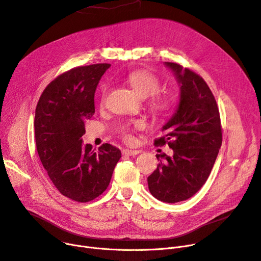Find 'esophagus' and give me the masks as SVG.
<instances>
[{
    "label": "esophagus",
    "instance_id": "esophagus-1",
    "mask_svg": "<svg viewBox=\"0 0 261 261\" xmlns=\"http://www.w3.org/2000/svg\"><path fill=\"white\" fill-rule=\"evenodd\" d=\"M139 153H140L139 150H130V149H123L122 150V154L128 155V156L136 155V154H139Z\"/></svg>",
    "mask_w": 261,
    "mask_h": 261
}]
</instances>
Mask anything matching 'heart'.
<instances>
[{
    "instance_id": "1",
    "label": "heart",
    "mask_w": 261,
    "mask_h": 261,
    "mask_svg": "<svg viewBox=\"0 0 261 261\" xmlns=\"http://www.w3.org/2000/svg\"><path fill=\"white\" fill-rule=\"evenodd\" d=\"M127 81L131 86V88L138 93L141 97H149V96L154 95L151 101H150V108H151L154 113L164 115L169 111L171 108L170 99L166 97V96L155 95V93L160 90L161 82L160 79L154 74L145 70L133 71L128 74ZM107 91L108 87L103 85L101 88V101H103L106 98ZM136 127L142 128L143 123L138 122L136 123ZM126 139L130 140V135H126Z\"/></svg>"
}]
</instances>
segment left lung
I'll use <instances>...</instances> for the list:
<instances>
[{
	"label": "left lung",
	"instance_id": "8db88e82",
	"mask_svg": "<svg viewBox=\"0 0 261 261\" xmlns=\"http://www.w3.org/2000/svg\"><path fill=\"white\" fill-rule=\"evenodd\" d=\"M164 64L180 86V99L154 144L167 143L173 154H156L160 163L147 180L154 198L176 203L193 197L206 182L222 144V131L216 99L203 78L177 63Z\"/></svg>",
	"mask_w": 261,
	"mask_h": 261
}]
</instances>
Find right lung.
Instances as JSON below:
<instances>
[{
    "label": "right lung",
    "instance_id": "obj_1",
    "mask_svg": "<svg viewBox=\"0 0 261 261\" xmlns=\"http://www.w3.org/2000/svg\"><path fill=\"white\" fill-rule=\"evenodd\" d=\"M110 66L98 63L63 73L45 88L36 108L35 138L41 163L60 194L76 202L100 196L121 158L112 145L103 144L95 152L81 139L86 121L95 113L96 88Z\"/></svg>",
    "mask_w": 261,
    "mask_h": 261
}]
</instances>
